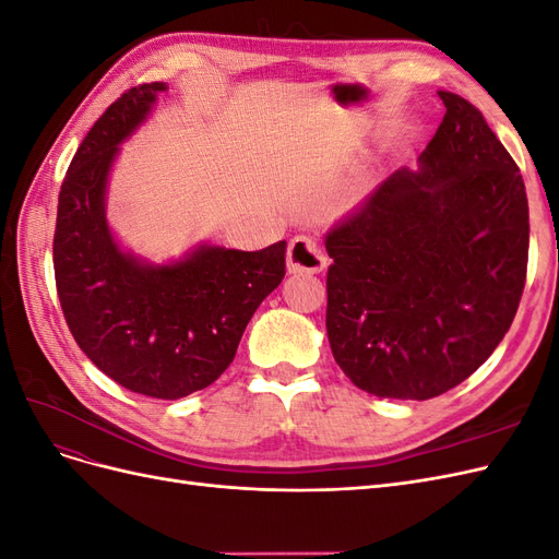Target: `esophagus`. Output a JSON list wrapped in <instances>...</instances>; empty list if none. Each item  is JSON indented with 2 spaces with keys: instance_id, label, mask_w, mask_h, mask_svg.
Wrapping results in <instances>:
<instances>
[{
  "instance_id": "34e87169",
  "label": "esophagus",
  "mask_w": 559,
  "mask_h": 559,
  "mask_svg": "<svg viewBox=\"0 0 559 559\" xmlns=\"http://www.w3.org/2000/svg\"><path fill=\"white\" fill-rule=\"evenodd\" d=\"M326 251L312 238H306V235L294 238L289 249H286V270L292 275H317L326 267Z\"/></svg>"
}]
</instances>
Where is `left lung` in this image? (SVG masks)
<instances>
[{"label":"left lung","mask_w":559,"mask_h":559,"mask_svg":"<svg viewBox=\"0 0 559 559\" xmlns=\"http://www.w3.org/2000/svg\"><path fill=\"white\" fill-rule=\"evenodd\" d=\"M445 116L417 158L326 235V333L345 376L380 399L427 401L478 370L511 329L527 277L530 207L483 114Z\"/></svg>","instance_id":"1"}]
</instances>
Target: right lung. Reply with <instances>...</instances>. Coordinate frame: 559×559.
I'll return each instance as SVG.
<instances>
[{
	"mask_svg": "<svg viewBox=\"0 0 559 559\" xmlns=\"http://www.w3.org/2000/svg\"><path fill=\"white\" fill-rule=\"evenodd\" d=\"M167 83L130 88L81 142L58 198L53 267L76 345L114 382L151 399L210 386L284 277L286 242L259 251L200 242L179 259L126 249L107 218L109 177L121 144L154 111Z\"/></svg>",
	"mask_w": 559,
	"mask_h": 559,
	"instance_id": "add662e5",
	"label": "right lung"
}]
</instances>
